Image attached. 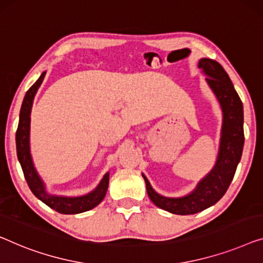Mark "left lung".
<instances>
[{
  "mask_svg": "<svg viewBox=\"0 0 263 263\" xmlns=\"http://www.w3.org/2000/svg\"><path fill=\"white\" fill-rule=\"evenodd\" d=\"M198 66L208 76V84L218 98L223 110L222 138L214 170L198 184L195 191L182 198H166L158 195L143 176L151 200L158 208L176 215L197 214L212 206L224 196L233 181L245 144L243 105L229 76L215 60L201 59Z\"/></svg>",
  "mask_w": 263,
  "mask_h": 263,
  "instance_id": "8db88e82",
  "label": "left lung"
}]
</instances>
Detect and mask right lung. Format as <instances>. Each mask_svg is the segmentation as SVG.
I'll use <instances>...</instances> for the list:
<instances>
[{
	"label": "right lung",
	"mask_w": 263,
	"mask_h": 263,
	"mask_svg": "<svg viewBox=\"0 0 263 263\" xmlns=\"http://www.w3.org/2000/svg\"><path fill=\"white\" fill-rule=\"evenodd\" d=\"M45 74L44 72L40 76V78L29 87V90L26 92V96L22 102L20 110V120L16 130V153L17 159L21 163L22 171L26 181L29 186L30 191L35 196L37 199H40L53 210H55L59 214L64 215H74L91 210L96 205H98L103 200L105 193L108 191L109 186V173H106L104 178L102 179L101 184L98 187L89 195L83 197H57L47 195L45 191V186L41 181V179L37 176L35 168L33 166L32 158L29 153V123H30V109H32L33 100L35 96L37 89L44 81Z\"/></svg>",
	"instance_id": "obj_1"
}]
</instances>
